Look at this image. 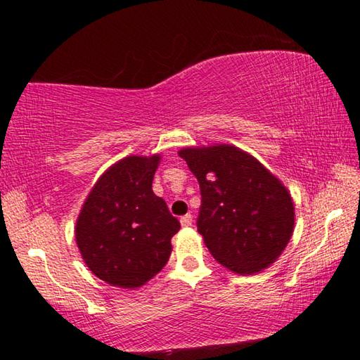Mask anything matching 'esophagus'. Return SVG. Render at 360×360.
I'll return each mask as SVG.
<instances>
[{
  "mask_svg": "<svg viewBox=\"0 0 360 360\" xmlns=\"http://www.w3.org/2000/svg\"><path fill=\"white\" fill-rule=\"evenodd\" d=\"M181 225L182 227H191L192 225V216L191 214H186L181 217Z\"/></svg>",
  "mask_w": 360,
  "mask_h": 360,
  "instance_id": "obj_1",
  "label": "esophagus"
}]
</instances>
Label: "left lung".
<instances>
[{"label":"left lung","mask_w":360,"mask_h":360,"mask_svg":"<svg viewBox=\"0 0 360 360\" xmlns=\"http://www.w3.org/2000/svg\"><path fill=\"white\" fill-rule=\"evenodd\" d=\"M202 206L197 229L219 264L252 275L275 262L294 231L290 193L262 163L230 144L184 148Z\"/></svg>","instance_id":"obj_1"}]
</instances>
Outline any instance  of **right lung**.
I'll list each match as a JSON object with an SVG mask.
<instances>
[{
	"mask_svg": "<svg viewBox=\"0 0 360 360\" xmlns=\"http://www.w3.org/2000/svg\"><path fill=\"white\" fill-rule=\"evenodd\" d=\"M160 155H130L100 176L76 222V243L95 276L141 288L169 259L181 224L152 192Z\"/></svg>",
	"mask_w": 360,
	"mask_h": 360,
	"instance_id": "add662e5",
	"label": "right lung"
}]
</instances>
